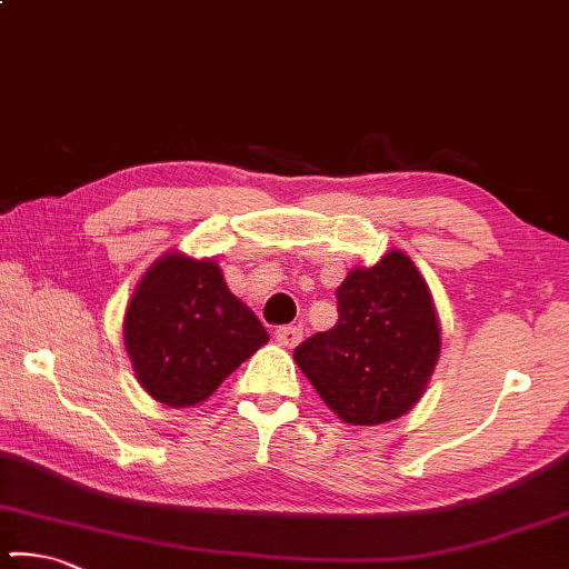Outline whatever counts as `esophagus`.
Returning <instances> with one entry per match:
<instances>
[{
    "label": "esophagus",
    "mask_w": 569,
    "mask_h": 569,
    "mask_svg": "<svg viewBox=\"0 0 569 569\" xmlns=\"http://www.w3.org/2000/svg\"><path fill=\"white\" fill-rule=\"evenodd\" d=\"M274 336H277L279 346H284V349H295V346L302 341V328H298V326H282V328H277Z\"/></svg>",
    "instance_id": "34e87169"
}]
</instances>
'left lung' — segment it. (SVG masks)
Wrapping results in <instances>:
<instances>
[{"label": "left lung", "mask_w": 569, "mask_h": 569, "mask_svg": "<svg viewBox=\"0 0 569 569\" xmlns=\"http://www.w3.org/2000/svg\"><path fill=\"white\" fill-rule=\"evenodd\" d=\"M339 323L310 336L295 361L343 423L380 426L421 400L441 353L433 295L408 253L353 267L336 290Z\"/></svg>", "instance_id": "1"}]
</instances>
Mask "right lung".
<instances>
[{"label":"right lung","mask_w":569,"mask_h":569,"mask_svg":"<svg viewBox=\"0 0 569 569\" xmlns=\"http://www.w3.org/2000/svg\"><path fill=\"white\" fill-rule=\"evenodd\" d=\"M122 341L138 385L179 410L208 400L269 333L228 290L218 261L167 251L138 279Z\"/></svg>","instance_id":"1"}]
</instances>
